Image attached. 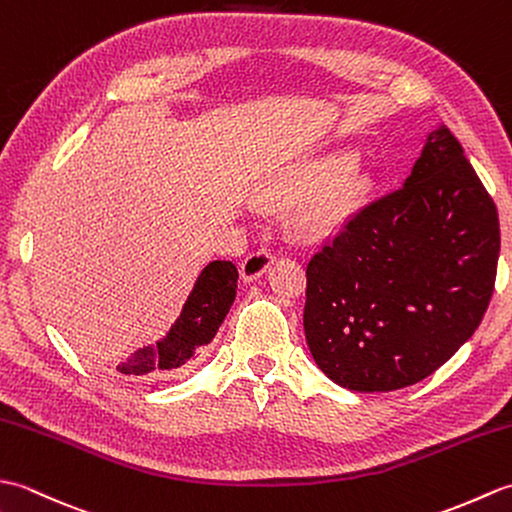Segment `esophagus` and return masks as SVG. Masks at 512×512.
Instances as JSON below:
<instances>
[{"label":"esophagus","instance_id":"34e87169","mask_svg":"<svg viewBox=\"0 0 512 512\" xmlns=\"http://www.w3.org/2000/svg\"><path fill=\"white\" fill-rule=\"evenodd\" d=\"M270 264H273V255H270L268 250H257V253H250L244 259L242 266H239V273H242V279L246 284H250V281H257L262 277L270 268Z\"/></svg>","mask_w":512,"mask_h":512}]
</instances>
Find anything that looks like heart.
Instances as JSON below:
<instances>
[{"mask_svg": "<svg viewBox=\"0 0 512 512\" xmlns=\"http://www.w3.org/2000/svg\"><path fill=\"white\" fill-rule=\"evenodd\" d=\"M354 151L314 158L268 180L259 200L266 206H295L290 231L301 242H321L339 235L361 213L374 193V178L356 171Z\"/></svg>", "mask_w": 512, "mask_h": 512, "instance_id": "b5f03b06", "label": "heart"}]
</instances>
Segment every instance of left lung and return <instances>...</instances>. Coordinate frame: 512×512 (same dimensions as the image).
<instances>
[{"label":"left lung","mask_w":512,"mask_h":512,"mask_svg":"<svg viewBox=\"0 0 512 512\" xmlns=\"http://www.w3.org/2000/svg\"><path fill=\"white\" fill-rule=\"evenodd\" d=\"M497 257L495 202L440 125L402 189L310 259L303 330L314 363L352 391L420 383L482 323Z\"/></svg>","instance_id":"1"}]
</instances>
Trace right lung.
Segmentation results:
<instances>
[{
    "mask_svg": "<svg viewBox=\"0 0 512 512\" xmlns=\"http://www.w3.org/2000/svg\"><path fill=\"white\" fill-rule=\"evenodd\" d=\"M237 292V268L217 259L206 266L191 295L182 306L178 321L156 345L140 347L116 369L129 378L165 380L187 365L204 345L213 341L231 310Z\"/></svg>",
    "mask_w": 512,
    "mask_h": 512,
    "instance_id": "1",
    "label": "right lung"
}]
</instances>
